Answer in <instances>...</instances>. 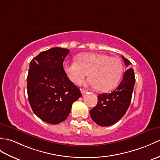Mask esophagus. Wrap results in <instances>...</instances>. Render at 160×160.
<instances>
[{
  "mask_svg": "<svg viewBox=\"0 0 160 160\" xmlns=\"http://www.w3.org/2000/svg\"><path fill=\"white\" fill-rule=\"evenodd\" d=\"M80 91L82 92V94H84L85 92H87V90H85V89H84L82 88H80Z\"/></svg>",
  "mask_w": 160,
  "mask_h": 160,
  "instance_id": "34e87169",
  "label": "esophagus"
}]
</instances>
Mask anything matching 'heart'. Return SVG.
I'll return each instance as SVG.
<instances>
[{
    "instance_id": "1",
    "label": "heart",
    "mask_w": 160,
    "mask_h": 160,
    "mask_svg": "<svg viewBox=\"0 0 160 160\" xmlns=\"http://www.w3.org/2000/svg\"><path fill=\"white\" fill-rule=\"evenodd\" d=\"M77 61H65V72L74 83H79L89 74L87 84L98 91H107L116 87L123 72V65L118 57H110L100 53H84L77 57Z\"/></svg>"
}]
</instances>
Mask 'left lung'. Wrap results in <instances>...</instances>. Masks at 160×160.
<instances>
[{"label": "left lung", "mask_w": 160, "mask_h": 160, "mask_svg": "<svg viewBox=\"0 0 160 160\" xmlns=\"http://www.w3.org/2000/svg\"><path fill=\"white\" fill-rule=\"evenodd\" d=\"M126 66L131 62L122 55ZM133 69L130 68L124 73L122 80L110 93L98 95L97 106L91 110L90 115L95 123L103 127L114 124L124 116L131 103L135 84Z\"/></svg>", "instance_id": "1"}]
</instances>
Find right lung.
Returning <instances> with one entry per match:
<instances>
[{
	"label": "right lung",
	"instance_id": "right-lung-1",
	"mask_svg": "<svg viewBox=\"0 0 160 160\" xmlns=\"http://www.w3.org/2000/svg\"><path fill=\"white\" fill-rule=\"evenodd\" d=\"M69 50L53 48L42 52L30 62L27 93L31 108L40 119L50 124L64 121L73 103L82 93L67 76L63 61Z\"/></svg>",
	"mask_w": 160,
	"mask_h": 160
}]
</instances>
